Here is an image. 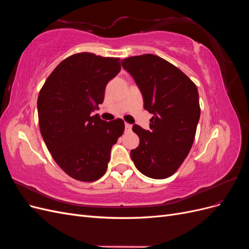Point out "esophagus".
I'll use <instances>...</instances> for the list:
<instances>
[{
    "instance_id": "34e87169",
    "label": "esophagus",
    "mask_w": 249,
    "mask_h": 249,
    "mask_svg": "<svg viewBox=\"0 0 249 249\" xmlns=\"http://www.w3.org/2000/svg\"><path fill=\"white\" fill-rule=\"evenodd\" d=\"M124 126H125V131H126V132H131V131H132V124H125Z\"/></svg>"
}]
</instances>
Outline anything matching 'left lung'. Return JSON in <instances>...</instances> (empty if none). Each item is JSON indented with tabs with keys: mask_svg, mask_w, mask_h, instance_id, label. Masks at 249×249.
<instances>
[{
	"mask_svg": "<svg viewBox=\"0 0 249 249\" xmlns=\"http://www.w3.org/2000/svg\"><path fill=\"white\" fill-rule=\"evenodd\" d=\"M122 64L139 87L143 107L153 114L149 131L133 125L140 142L131 150V158L142 175L166 178L178 169L192 147L200 116L197 88L159 56L129 57Z\"/></svg>",
	"mask_w": 249,
	"mask_h": 249,
	"instance_id": "1",
	"label": "left lung"
}]
</instances>
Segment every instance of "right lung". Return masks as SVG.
Masks as SVG:
<instances>
[{
    "label": "right lung",
    "instance_id": "add662e5",
    "mask_svg": "<svg viewBox=\"0 0 249 249\" xmlns=\"http://www.w3.org/2000/svg\"><path fill=\"white\" fill-rule=\"evenodd\" d=\"M120 69L119 58L79 53L53 71L39 92L37 110L44 143L59 167L81 182L105 175L111 148L124 131L123 119L107 123L91 115Z\"/></svg>",
    "mask_w": 249,
    "mask_h": 249
}]
</instances>
